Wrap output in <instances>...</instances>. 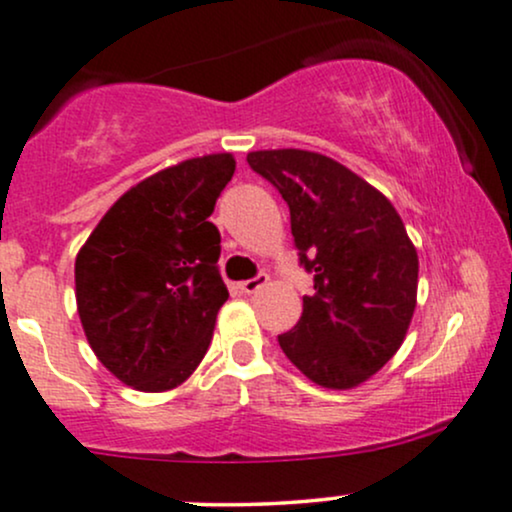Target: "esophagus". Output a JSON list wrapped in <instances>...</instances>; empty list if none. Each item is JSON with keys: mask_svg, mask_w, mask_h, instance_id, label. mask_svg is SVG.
Returning <instances> with one entry per match:
<instances>
[{"mask_svg": "<svg viewBox=\"0 0 512 512\" xmlns=\"http://www.w3.org/2000/svg\"><path fill=\"white\" fill-rule=\"evenodd\" d=\"M269 281V276L264 274V272H260L257 276H252V279H245V281H240L238 284V289L243 291V293H255V291H260L264 284H267Z\"/></svg>", "mask_w": 512, "mask_h": 512, "instance_id": "obj_1", "label": "esophagus"}]
</instances>
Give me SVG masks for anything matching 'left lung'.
I'll return each instance as SVG.
<instances>
[{
	"label": "left lung",
	"mask_w": 512,
	"mask_h": 512,
	"mask_svg": "<svg viewBox=\"0 0 512 512\" xmlns=\"http://www.w3.org/2000/svg\"><path fill=\"white\" fill-rule=\"evenodd\" d=\"M248 163L289 204L298 262L313 274L281 351L317 385H361L397 354L414 315L419 257L407 228L390 199L332 158L276 149Z\"/></svg>",
	"instance_id": "8db88e82"
}]
</instances>
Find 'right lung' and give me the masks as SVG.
<instances>
[{
	"label": "right lung",
	"instance_id": "add662e5",
	"mask_svg": "<svg viewBox=\"0 0 512 512\" xmlns=\"http://www.w3.org/2000/svg\"><path fill=\"white\" fill-rule=\"evenodd\" d=\"M233 173L231 154H211L151 175L117 199L76 255L88 344L129 387L173 390L207 354L228 298L209 216Z\"/></svg>",
	"mask_w": 512,
	"mask_h": 512
}]
</instances>
